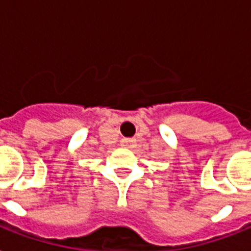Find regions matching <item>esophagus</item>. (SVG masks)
<instances>
[{
    "instance_id": "obj_1",
    "label": "esophagus",
    "mask_w": 251,
    "mask_h": 251,
    "mask_svg": "<svg viewBox=\"0 0 251 251\" xmlns=\"http://www.w3.org/2000/svg\"><path fill=\"white\" fill-rule=\"evenodd\" d=\"M121 145H122L124 148L131 149V148H134L135 140L134 138H122V141H121Z\"/></svg>"
}]
</instances>
